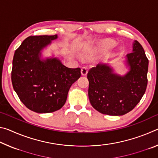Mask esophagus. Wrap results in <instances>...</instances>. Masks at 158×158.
I'll return each instance as SVG.
<instances>
[{
	"label": "esophagus",
	"mask_w": 158,
	"mask_h": 158,
	"mask_svg": "<svg viewBox=\"0 0 158 158\" xmlns=\"http://www.w3.org/2000/svg\"><path fill=\"white\" fill-rule=\"evenodd\" d=\"M88 73V68L86 67H83L81 68V74L84 76H85Z\"/></svg>",
	"instance_id": "esophagus-1"
}]
</instances>
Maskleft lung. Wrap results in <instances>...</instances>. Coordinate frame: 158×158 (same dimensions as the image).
I'll list each match as a JSON object with an SVG mask.
<instances>
[{
    "label": "left lung",
    "mask_w": 158,
    "mask_h": 158,
    "mask_svg": "<svg viewBox=\"0 0 158 158\" xmlns=\"http://www.w3.org/2000/svg\"><path fill=\"white\" fill-rule=\"evenodd\" d=\"M130 72L124 77L113 73L110 67L99 64L89 69V98L93 107L103 114L122 116L137 106L146 92L148 59L138 41L127 54Z\"/></svg>",
    "instance_id": "left-lung-1"
}]
</instances>
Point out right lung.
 <instances>
[{
    "label": "right lung",
    "mask_w": 158,
    "mask_h": 158,
    "mask_svg": "<svg viewBox=\"0 0 158 158\" xmlns=\"http://www.w3.org/2000/svg\"><path fill=\"white\" fill-rule=\"evenodd\" d=\"M57 38L31 35L15 51L12 83L26 107L37 113H51L65 105L69 88L81 77V68H69L56 58L40 59V51Z\"/></svg>",
    "instance_id": "obj_1"
}]
</instances>
